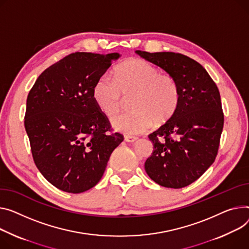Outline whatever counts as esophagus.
Masks as SVG:
<instances>
[{
	"label": "esophagus",
	"mask_w": 249,
	"mask_h": 249,
	"mask_svg": "<svg viewBox=\"0 0 249 249\" xmlns=\"http://www.w3.org/2000/svg\"><path fill=\"white\" fill-rule=\"evenodd\" d=\"M137 139H138V138L135 137V136H130V135H125V136H124V140H125L126 142H129V143H133V142H135Z\"/></svg>",
	"instance_id": "34e87169"
}]
</instances>
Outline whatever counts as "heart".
Wrapping results in <instances>:
<instances>
[{"instance_id": "heart-1", "label": "heart", "mask_w": 249, "mask_h": 249, "mask_svg": "<svg viewBox=\"0 0 249 249\" xmlns=\"http://www.w3.org/2000/svg\"><path fill=\"white\" fill-rule=\"evenodd\" d=\"M132 95V110L117 116L112 126L125 134L135 135L161 126L173 118L181 102L178 82L169 74H161L154 65L132 58L113 70V77H99L92 89L94 102L107 117L112 118L122 109L124 96Z\"/></svg>"}]
</instances>
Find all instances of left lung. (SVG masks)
<instances>
[{
	"label": "left lung",
	"mask_w": 249,
	"mask_h": 249,
	"mask_svg": "<svg viewBox=\"0 0 249 249\" xmlns=\"http://www.w3.org/2000/svg\"><path fill=\"white\" fill-rule=\"evenodd\" d=\"M136 53L173 76L181 92L173 118L148 135L153 152L145 162V171L161 186L185 187L216 158L224 123L219 90L202 66L185 55Z\"/></svg>",
	"instance_id": "1"
}]
</instances>
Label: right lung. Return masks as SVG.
I'll use <instances>...</instances> for the list:
<instances>
[{"instance_id":"add662e5","label":"right lung","mask_w":249,"mask_h":249,"mask_svg":"<svg viewBox=\"0 0 249 249\" xmlns=\"http://www.w3.org/2000/svg\"><path fill=\"white\" fill-rule=\"evenodd\" d=\"M120 57L76 52L50 66L27 98L25 129L33 159L58 189L81 193L102 178L114 149L123 141L111 132L92 96L96 80Z\"/></svg>"}]
</instances>
